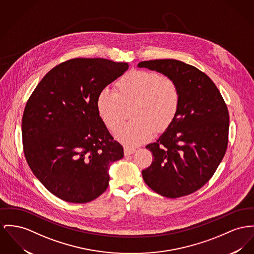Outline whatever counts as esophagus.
I'll return each instance as SVG.
<instances>
[{"label": "esophagus", "instance_id": "1", "mask_svg": "<svg viewBox=\"0 0 254 254\" xmlns=\"http://www.w3.org/2000/svg\"><path fill=\"white\" fill-rule=\"evenodd\" d=\"M135 152V148L134 147H129V146H126L124 147V154L127 156V155H132Z\"/></svg>", "mask_w": 254, "mask_h": 254}]
</instances>
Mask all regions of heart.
I'll return each instance as SVG.
<instances>
[{"instance_id": "1", "label": "heart", "mask_w": 254, "mask_h": 254, "mask_svg": "<svg viewBox=\"0 0 254 254\" xmlns=\"http://www.w3.org/2000/svg\"><path fill=\"white\" fill-rule=\"evenodd\" d=\"M133 106L129 123L116 133L128 146L148 140L156 130L162 132L173 122L179 111L180 93L175 82L153 71H131L121 77L115 92L104 88L96 100L97 112L105 125L115 132L123 120L124 108Z\"/></svg>"}]
</instances>
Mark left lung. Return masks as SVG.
I'll return each instance as SVG.
<instances>
[{
    "label": "left lung",
    "mask_w": 254,
    "mask_h": 254,
    "mask_svg": "<svg viewBox=\"0 0 254 254\" xmlns=\"http://www.w3.org/2000/svg\"><path fill=\"white\" fill-rule=\"evenodd\" d=\"M137 67L162 73L178 86L180 106L173 122L146 148L152 164L141 171L157 193L176 198L194 192L214 175L226 152L229 114L213 81L176 60L145 61Z\"/></svg>",
    "instance_id": "1"
}]
</instances>
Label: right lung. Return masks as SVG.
Here are the masks:
<instances>
[{"mask_svg": "<svg viewBox=\"0 0 254 254\" xmlns=\"http://www.w3.org/2000/svg\"><path fill=\"white\" fill-rule=\"evenodd\" d=\"M129 68L105 59H73L51 69L27 102L24 154L35 177L57 197L89 202L107 190L122 145L96 107L99 92Z\"/></svg>", "mask_w": 254, "mask_h": 254, "instance_id": "1", "label": "right lung"}]
</instances>
